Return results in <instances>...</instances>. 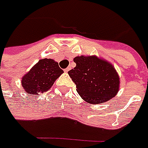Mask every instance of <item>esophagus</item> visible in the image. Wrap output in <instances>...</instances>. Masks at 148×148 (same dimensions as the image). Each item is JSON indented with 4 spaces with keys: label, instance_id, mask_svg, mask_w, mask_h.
I'll use <instances>...</instances> for the list:
<instances>
[{
    "label": "esophagus",
    "instance_id": "1",
    "mask_svg": "<svg viewBox=\"0 0 148 148\" xmlns=\"http://www.w3.org/2000/svg\"><path fill=\"white\" fill-rule=\"evenodd\" d=\"M69 70H70V67H67V68L64 69V71L66 73V72H68V71H69Z\"/></svg>",
    "mask_w": 148,
    "mask_h": 148
}]
</instances>
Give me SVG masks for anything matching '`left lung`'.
<instances>
[{"label":"left lung","instance_id":"8db88e82","mask_svg":"<svg viewBox=\"0 0 148 148\" xmlns=\"http://www.w3.org/2000/svg\"><path fill=\"white\" fill-rule=\"evenodd\" d=\"M73 61L77 66L68 74L85 101L98 105L116 95L120 81L112 63L95 55L77 56Z\"/></svg>","mask_w":148,"mask_h":148}]
</instances>
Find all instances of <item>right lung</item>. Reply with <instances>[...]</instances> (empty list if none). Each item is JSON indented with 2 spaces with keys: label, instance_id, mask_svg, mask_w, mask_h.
Segmentation results:
<instances>
[{
  "label": "right lung",
  "instance_id": "add662e5",
  "mask_svg": "<svg viewBox=\"0 0 148 148\" xmlns=\"http://www.w3.org/2000/svg\"><path fill=\"white\" fill-rule=\"evenodd\" d=\"M62 73L63 71L53 59H40L21 78V86L27 94L43 93L53 86Z\"/></svg>",
  "mask_w": 148,
  "mask_h": 148
}]
</instances>
